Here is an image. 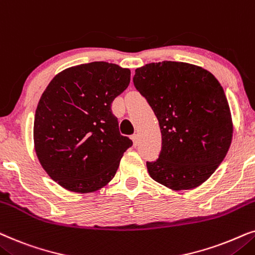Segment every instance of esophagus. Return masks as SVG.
Here are the masks:
<instances>
[{
	"mask_svg": "<svg viewBox=\"0 0 255 255\" xmlns=\"http://www.w3.org/2000/svg\"><path fill=\"white\" fill-rule=\"evenodd\" d=\"M131 140H133V142H134V145H137V143H138V135L137 134L131 135Z\"/></svg>",
	"mask_w": 255,
	"mask_h": 255,
	"instance_id": "esophagus-1",
	"label": "esophagus"
}]
</instances>
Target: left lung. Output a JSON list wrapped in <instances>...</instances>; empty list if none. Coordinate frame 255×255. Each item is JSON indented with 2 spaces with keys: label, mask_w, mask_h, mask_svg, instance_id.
<instances>
[{
  "label": "left lung",
  "mask_w": 255,
  "mask_h": 255,
  "mask_svg": "<svg viewBox=\"0 0 255 255\" xmlns=\"http://www.w3.org/2000/svg\"><path fill=\"white\" fill-rule=\"evenodd\" d=\"M133 81L161 128V152L147 162L150 177L176 191L199 186L223 162L232 141L222 85L203 67L167 60L138 67Z\"/></svg>",
  "instance_id": "1"
}]
</instances>
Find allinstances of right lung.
Wrapping results in <instances>:
<instances>
[{
  "label": "right lung",
  "instance_id": "obj_1",
  "mask_svg": "<svg viewBox=\"0 0 255 255\" xmlns=\"http://www.w3.org/2000/svg\"><path fill=\"white\" fill-rule=\"evenodd\" d=\"M130 83V70L93 62L57 74L40 97L33 121L36 155L47 175L73 192L111 182L129 137L119 131L112 103Z\"/></svg>",
  "mask_w": 255,
  "mask_h": 255
}]
</instances>
